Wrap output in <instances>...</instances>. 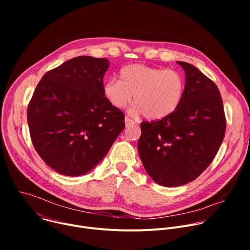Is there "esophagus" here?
Here are the masks:
<instances>
[{
  "label": "esophagus",
  "mask_w": 250,
  "mask_h": 250,
  "mask_svg": "<svg viewBox=\"0 0 250 250\" xmlns=\"http://www.w3.org/2000/svg\"><path fill=\"white\" fill-rule=\"evenodd\" d=\"M125 125H126V126L131 125H134V122H133L132 120H130L129 118H127V117L125 118Z\"/></svg>",
  "instance_id": "1"
}]
</instances>
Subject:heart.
<instances>
[{"label":"heart","instance_id":"b5f03b06","mask_svg":"<svg viewBox=\"0 0 250 250\" xmlns=\"http://www.w3.org/2000/svg\"><path fill=\"white\" fill-rule=\"evenodd\" d=\"M185 90V79L176 70L132 64L120 71V80L110 79L104 84L105 100L114 108L123 109L134 104L130 113L144 114L148 120L168 117L179 106Z\"/></svg>","mask_w":250,"mask_h":250}]
</instances>
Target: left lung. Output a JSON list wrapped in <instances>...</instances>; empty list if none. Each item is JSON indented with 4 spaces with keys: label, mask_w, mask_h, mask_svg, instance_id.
Listing matches in <instances>:
<instances>
[{
    "label": "left lung",
    "mask_w": 250,
    "mask_h": 250,
    "mask_svg": "<svg viewBox=\"0 0 250 250\" xmlns=\"http://www.w3.org/2000/svg\"><path fill=\"white\" fill-rule=\"evenodd\" d=\"M186 85L177 110L142 122L137 148L152 180L165 187L192 182L211 163L225 137L227 121L221 93L194 65L178 61Z\"/></svg>",
    "instance_id": "1"
}]
</instances>
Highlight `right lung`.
I'll list each match as a JSON object with an SVG mask.
<instances>
[{
	"label": "right lung",
	"mask_w": 250,
	"mask_h": 250,
	"mask_svg": "<svg viewBox=\"0 0 250 250\" xmlns=\"http://www.w3.org/2000/svg\"><path fill=\"white\" fill-rule=\"evenodd\" d=\"M105 58L78 56L46 72L27 108L32 145L56 172L80 176L109 152L125 128V114L105 100Z\"/></svg>",
	"instance_id": "right-lung-1"
}]
</instances>
